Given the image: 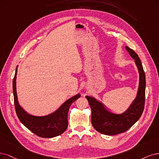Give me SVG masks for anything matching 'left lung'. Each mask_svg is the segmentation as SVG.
Wrapping results in <instances>:
<instances>
[{"mask_svg":"<svg viewBox=\"0 0 159 159\" xmlns=\"http://www.w3.org/2000/svg\"><path fill=\"white\" fill-rule=\"evenodd\" d=\"M125 49L135 60L139 73L137 96L129 108L121 114H113L93 97L86 96L92 110V124L97 131L104 135H114L126 131L140 118L144 110L146 85L144 70L138 55L127 46H125Z\"/></svg>","mask_w":159,"mask_h":159,"instance_id":"1","label":"left lung"}]
</instances>
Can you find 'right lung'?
<instances>
[{"instance_id":"add662e5","label":"right lung","mask_w":159,"mask_h":159,"mask_svg":"<svg viewBox=\"0 0 159 159\" xmlns=\"http://www.w3.org/2000/svg\"><path fill=\"white\" fill-rule=\"evenodd\" d=\"M17 68L13 79V93L15 110L19 120L29 130L36 135L43 138H52L60 135L65 131L68 126L67 116L69 107L73 102L80 97L79 94L65 101L59 108L45 116H35L28 114L20 106L16 93Z\"/></svg>"}]
</instances>
